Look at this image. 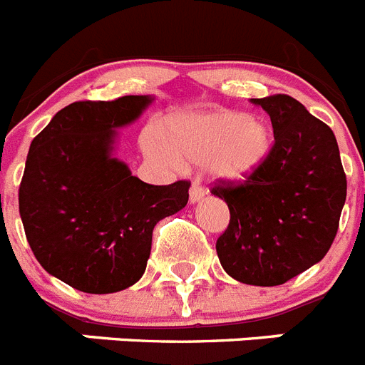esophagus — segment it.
Returning <instances> with one entry per match:
<instances>
[{
    "mask_svg": "<svg viewBox=\"0 0 365 365\" xmlns=\"http://www.w3.org/2000/svg\"><path fill=\"white\" fill-rule=\"evenodd\" d=\"M205 195H207V190L203 189L198 182L190 183V190H189V202L190 203L200 202V200H202Z\"/></svg>",
    "mask_w": 365,
    "mask_h": 365,
    "instance_id": "34e87169",
    "label": "esophagus"
}]
</instances>
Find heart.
Returning a JSON list of instances; mask_svg holds the SVG:
<instances>
[{
    "mask_svg": "<svg viewBox=\"0 0 365 365\" xmlns=\"http://www.w3.org/2000/svg\"><path fill=\"white\" fill-rule=\"evenodd\" d=\"M167 142L156 134L143 140L150 158L170 169L202 163L218 182H242L267 158L272 134L267 121L240 110L176 114L167 121Z\"/></svg>",
    "mask_w": 365,
    "mask_h": 365,
    "instance_id": "1",
    "label": "heart"
}]
</instances>
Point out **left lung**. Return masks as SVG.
Wrapping results in <instances>:
<instances>
[{
	"label": "left lung",
	"instance_id": "8db88e82",
	"mask_svg": "<svg viewBox=\"0 0 365 365\" xmlns=\"http://www.w3.org/2000/svg\"><path fill=\"white\" fill-rule=\"evenodd\" d=\"M269 114L274 143L244 183L220 182L229 227L216 242L220 264L242 284H285L327 255L347 182L333 130L287 94L252 98Z\"/></svg>",
	"mask_w": 365,
	"mask_h": 365
}]
</instances>
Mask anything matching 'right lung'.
<instances>
[{
	"label": "right lung",
	"mask_w": 365,
	"mask_h": 365,
	"mask_svg": "<svg viewBox=\"0 0 365 365\" xmlns=\"http://www.w3.org/2000/svg\"><path fill=\"white\" fill-rule=\"evenodd\" d=\"M153 96L74 101L32 140L19 216L41 267L91 294L118 293L145 272L154 225L182 211L190 183L150 185L114 158L118 129Z\"/></svg>",
	"instance_id": "obj_1"
}]
</instances>
